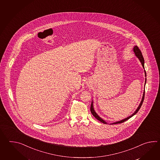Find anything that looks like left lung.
<instances>
[{
    "label": "left lung",
    "instance_id": "obj_1",
    "mask_svg": "<svg viewBox=\"0 0 160 160\" xmlns=\"http://www.w3.org/2000/svg\"><path fill=\"white\" fill-rule=\"evenodd\" d=\"M133 51H134V52L135 53V55H136V57H137V58L139 59V61L141 62V64H142V66L143 68H144V59H143V57L142 54V52H141V50H139V48L138 46H135L134 48H133ZM145 71V77H146V72H145V70H144ZM146 78H145V85L146 84ZM144 97H145V90H144V92H143V94L142 98V100H141V101L140 102V103H139V106H138V107L137 108V109H136V111L134 112V113H133V114H132L131 116H130L129 117H127L126 118H125V119H122V120H121V121H117V122H116L112 123H111V124H117V123H121L123 122H125V121H126L127 120H128V119H130L131 117H132L133 116H134L135 114H136L137 112H138V110H139L140 108H141V106L142 105L143 102V100H144ZM90 111H91V112L92 113V114L93 115V116L95 117V118H97V119L99 120L100 122H101L103 123H105V124H107V122L105 121L104 120H103V119L99 117V116L96 113V112H95V110H94V108H93V102H92V104H91V107H90Z\"/></svg>",
    "mask_w": 160,
    "mask_h": 160
}]
</instances>
